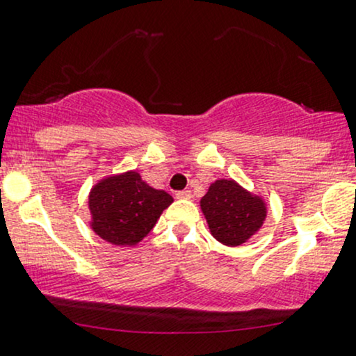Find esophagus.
<instances>
[{"label":"esophagus","instance_id":"1","mask_svg":"<svg viewBox=\"0 0 356 356\" xmlns=\"http://www.w3.org/2000/svg\"><path fill=\"white\" fill-rule=\"evenodd\" d=\"M191 191H181V192H177V194H175V197H177V199H191Z\"/></svg>","mask_w":356,"mask_h":356}]
</instances>
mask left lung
I'll return each mask as SVG.
<instances>
[{"label":"left lung","instance_id":"obj_1","mask_svg":"<svg viewBox=\"0 0 356 356\" xmlns=\"http://www.w3.org/2000/svg\"><path fill=\"white\" fill-rule=\"evenodd\" d=\"M200 209L213 238L229 247L247 242L259 232L267 217V207L259 195L227 179L211 184L200 200Z\"/></svg>","mask_w":356,"mask_h":356}]
</instances>
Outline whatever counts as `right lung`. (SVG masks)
Returning a JSON list of instances; mask_svg holds the SVG:
<instances>
[{
    "label": "right lung",
    "mask_w": 356,
    "mask_h": 356,
    "mask_svg": "<svg viewBox=\"0 0 356 356\" xmlns=\"http://www.w3.org/2000/svg\"><path fill=\"white\" fill-rule=\"evenodd\" d=\"M172 202V195L152 189L134 170L111 175L89 194L91 227L113 245H136Z\"/></svg>",
    "instance_id": "add662e5"
}]
</instances>
